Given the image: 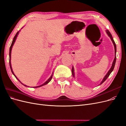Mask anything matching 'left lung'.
I'll return each instance as SVG.
<instances>
[{"instance_id":"obj_1","label":"left lung","mask_w":126,"mask_h":126,"mask_svg":"<svg viewBox=\"0 0 126 126\" xmlns=\"http://www.w3.org/2000/svg\"><path fill=\"white\" fill-rule=\"evenodd\" d=\"M106 32H107V35H108V36L110 38V39H111V41L112 42V43L113 44L114 47H115V58H114V60L113 61V63H112V64L111 67L110 68V69H109V70L108 71V72H107V74L106 75V76L104 77V79H102V80L101 82V83H100V85L102 84V83L104 82L107 79V78L109 77V75H110V74L111 73V72L113 71V70L114 69V67H115L116 61V51H117V50H116V44H115V41H114V40H113V39L112 38V37L111 34L110 33V32H109V31L108 30H106ZM72 76H73V77H75V72H74V68L73 66H72Z\"/></svg>"}]
</instances>
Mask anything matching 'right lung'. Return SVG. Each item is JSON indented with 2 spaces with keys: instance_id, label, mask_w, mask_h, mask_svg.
Listing matches in <instances>:
<instances>
[{
  "instance_id": "add662e5",
  "label": "right lung",
  "mask_w": 126,
  "mask_h": 126,
  "mask_svg": "<svg viewBox=\"0 0 126 126\" xmlns=\"http://www.w3.org/2000/svg\"><path fill=\"white\" fill-rule=\"evenodd\" d=\"M20 32V31H19ZM19 32H17V33L16 34V35L15 36V37H14V39H13V41H12V43H11V46H10V49H9V65H10V69H11V72H12V73H13V74L15 76V77H16V78L19 81L22 85H23L24 86H25V87H28V86H26V85H24L23 83H22V82H21V81L19 80L18 78H17V77H16V75H15V74H14V72H13V69H12V67H11V62H10V60H11V50H12V48H13V45H14V43H15V41H16V38H17V36H18V35L19 34ZM53 74V73H52ZM52 74L51 75V76H50V77L46 81L45 83H44L43 85H40V86H37V87H35V88H38V87H41V86H44V85H46V84H47L48 83H49V82H50V81H51V79H52Z\"/></svg>"
}]
</instances>
